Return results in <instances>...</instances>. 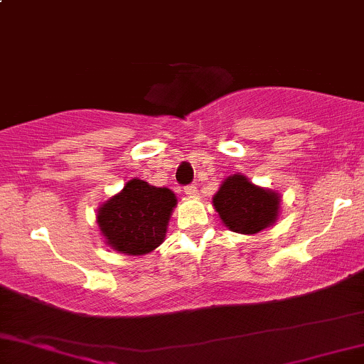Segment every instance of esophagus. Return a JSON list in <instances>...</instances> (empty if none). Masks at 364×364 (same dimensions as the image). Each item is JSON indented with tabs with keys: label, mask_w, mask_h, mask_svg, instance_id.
Here are the masks:
<instances>
[{
	"label": "esophagus",
	"mask_w": 364,
	"mask_h": 364,
	"mask_svg": "<svg viewBox=\"0 0 364 364\" xmlns=\"http://www.w3.org/2000/svg\"><path fill=\"white\" fill-rule=\"evenodd\" d=\"M183 192H186V196L196 197L197 196V187L196 186H187L186 189H183Z\"/></svg>",
	"instance_id": "obj_1"
}]
</instances>
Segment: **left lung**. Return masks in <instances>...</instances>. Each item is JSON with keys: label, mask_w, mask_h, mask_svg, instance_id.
Wrapping results in <instances>:
<instances>
[{"label": "left lung", "mask_w": 364, "mask_h": 364, "mask_svg": "<svg viewBox=\"0 0 364 364\" xmlns=\"http://www.w3.org/2000/svg\"><path fill=\"white\" fill-rule=\"evenodd\" d=\"M282 197L255 186L246 175H230L213 197V205L224 226L241 235H257L277 223Z\"/></svg>", "instance_id": "8db88e82"}]
</instances>
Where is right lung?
Instances as JSON below:
<instances>
[{"label": "right lung", "instance_id": "add662e5", "mask_svg": "<svg viewBox=\"0 0 364 364\" xmlns=\"http://www.w3.org/2000/svg\"><path fill=\"white\" fill-rule=\"evenodd\" d=\"M175 205L177 197L167 187L132 178L100 205L96 223L111 250L141 257L164 243Z\"/></svg>", "mask_w": 364, "mask_h": 364}]
</instances>
